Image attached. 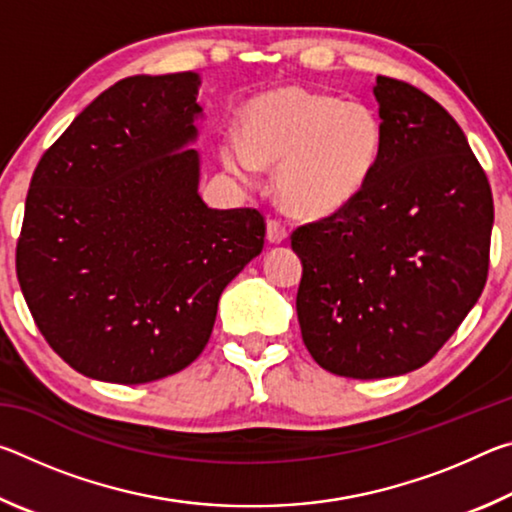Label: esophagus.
Returning a JSON list of instances; mask_svg holds the SVG:
<instances>
[{
	"label": "esophagus",
	"mask_w": 512,
	"mask_h": 512,
	"mask_svg": "<svg viewBox=\"0 0 512 512\" xmlns=\"http://www.w3.org/2000/svg\"><path fill=\"white\" fill-rule=\"evenodd\" d=\"M287 225H284L282 221H277V219H271L268 221V225H266V237H268V241H271V244H282V241H287Z\"/></svg>",
	"instance_id": "1"
}]
</instances>
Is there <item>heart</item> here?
Segmentation results:
<instances>
[{
	"mask_svg": "<svg viewBox=\"0 0 512 512\" xmlns=\"http://www.w3.org/2000/svg\"><path fill=\"white\" fill-rule=\"evenodd\" d=\"M381 142V121L363 103L284 88L248 103L244 142L228 137L223 162L239 176L277 167L275 189L284 210L325 219L361 194Z\"/></svg>",
	"mask_w": 512,
	"mask_h": 512,
	"instance_id": "obj_1",
	"label": "heart"
}]
</instances>
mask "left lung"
Segmentation results:
<instances>
[{
    "label": "left lung",
    "mask_w": 512,
    "mask_h": 512,
    "mask_svg": "<svg viewBox=\"0 0 512 512\" xmlns=\"http://www.w3.org/2000/svg\"><path fill=\"white\" fill-rule=\"evenodd\" d=\"M384 142L343 212L293 230L296 309L320 368L384 379L429 363L488 280L492 189L454 117L411 83L377 76Z\"/></svg>",
    "instance_id": "left-lung-1"
}]
</instances>
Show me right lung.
Returning <instances> with one entry per match:
<instances>
[{"mask_svg":"<svg viewBox=\"0 0 512 512\" xmlns=\"http://www.w3.org/2000/svg\"><path fill=\"white\" fill-rule=\"evenodd\" d=\"M198 76H128L33 171L15 248L40 334L81 375L149 384L210 341L223 289L264 248L253 207L198 196Z\"/></svg>","mask_w":512,"mask_h":512,"instance_id":"1","label":"right lung"}]
</instances>
